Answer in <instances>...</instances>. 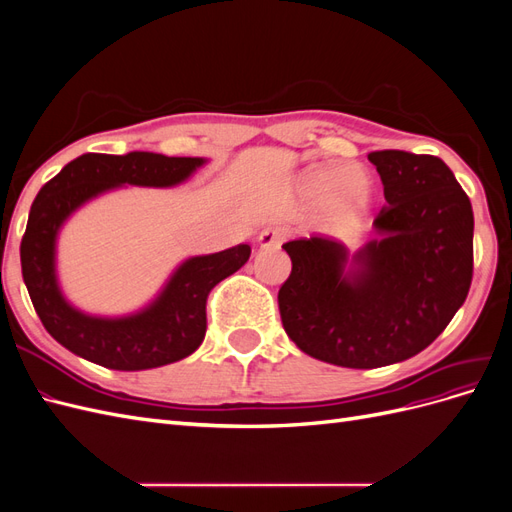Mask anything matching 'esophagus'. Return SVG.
Masks as SVG:
<instances>
[{
  "label": "esophagus",
  "mask_w": 512,
  "mask_h": 512,
  "mask_svg": "<svg viewBox=\"0 0 512 512\" xmlns=\"http://www.w3.org/2000/svg\"><path fill=\"white\" fill-rule=\"evenodd\" d=\"M284 239H286V230L280 226H273V228H265L260 232L258 245L260 247H280Z\"/></svg>",
  "instance_id": "34e87169"
}]
</instances>
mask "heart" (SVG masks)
Instances as JSON below:
<instances>
[{"mask_svg":"<svg viewBox=\"0 0 512 512\" xmlns=\"http://www.w3.org/2000/svg\"><path fill=\"white\" fill-rule=\"evenodd\" d=\"M303 192L320 205L337 203L339 218L352 224L371 203V183L350 164L314 168L303 177Z\"/></svg>","mask_w":512,"mask_h":512,"instance_id":"heart-1","label":"heart"}]
</instances>
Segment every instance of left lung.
<instances>
[{
  "instance_id": "obj_1",
  "label": "left lung",
  "mask_w": 512,
  "mask_h": 512,
  "mask_svg": "<svg viewBox=\"0 0 512 512\" xmlns=\"http://www.w3.org/2000/svg\"><path fill=\"white\" fill-rule=\"evenodd\" d=\"M386 205L376 239L356 252L329 237L288 241L292 271L282 284L288 337L318 361L374 369L425 350L468 297L474 213L453 170L436 156L369 153Z\"/></svg>"
}]
</instances>
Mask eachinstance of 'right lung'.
Wrapping results in <instances>:
<instances>
[{
    "label": "right lung",
    "instance_id": "obj_1",
    "mask_svg": "<svg viewBox=\"0 0 512 512\" xmlns=\"http://www.w3.org/2000/svg\"><path fill=\"white\" fill-rule=\"evenodd\" d=\"M203 164V158H168L149 151L85 153L42 185L21 241V269L36 314L61 346L108 369L141 371L181 361L203 344L209 292L245 265L252 254L247 243L188 258L156 301L123 318L79 312L64 299L55 273L57 232L87 200L126 183L170 188Z\"/></svg>",
    "mask_w": 512,
    "mask_h": 512
}]
</instances>
